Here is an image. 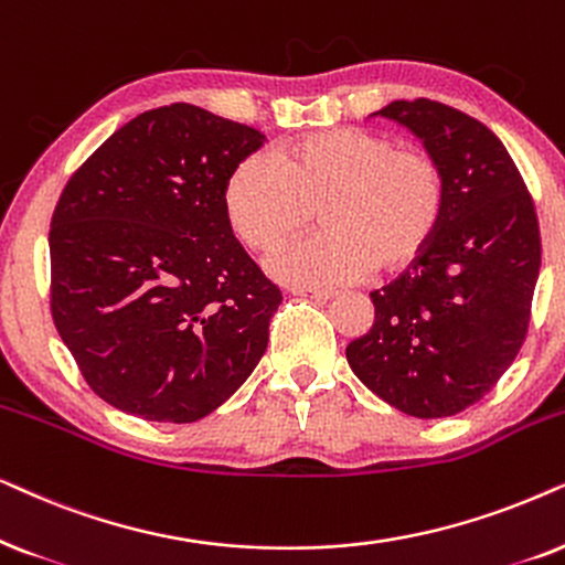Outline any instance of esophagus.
<instances>
[{
  "instance_id": "1",
  "label": "esophagus",
  "mask_w": 565,
  "mask_h": 565,
  "mask_svg": "<svg viewBox=\"0 0 565 565\" xmlns=\"http://www.w3.org/2000/svg\"><path fill=\"white\" fill-rule=\"evenodd\" d=\"M291 295L297 297H310L318 299V302H328V299L335 297L333 289H310V287H291Z\"/></svg>"
}]
</instances>
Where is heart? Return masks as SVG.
<instances>
[{
    "mask_svg": "<svg viewBox=\"0 0 565 565\" xmlns=\"http://www.w3.org/2000/svg\"><path fill=\"white\" fill-rule=\"evenodd\" d=\"M449 188L439 160L401 149L385 131L326 129L284 149L253 152L224 180L222 209L239 243L270 253L312 222L318 235L270 258V274L297 287H333L416 266L439 235Z\"/></svg>",
    "mask_w": 565,
    "mask_h": 565,
    "instance_id": "heart-1",
    "label": "heart"
}]
</instances>
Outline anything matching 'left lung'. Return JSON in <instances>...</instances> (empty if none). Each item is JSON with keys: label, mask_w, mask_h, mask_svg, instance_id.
Segmentation results:
<instances>
[{"label": "left lung", "mask_w": 565, "mask_h": 565, "mask_svg": "<svg viewBox=\"0 0 565 565\" xmlns=\"http://www.w3.org/2000/svg\"><path fill=\"white\" fill-rule=\"evenodd\" d=\"M447 175L449 204L416 266L372 291L374 326L345 345L353 374L416 418L455 416L493 390L530 328L540 274L532 195L499 137L445 103L395 100Z\"/></svg>", "instance_id": "left-lung-1"}]
</instances>
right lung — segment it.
Here are the masks:
<instances>
[{"label":"right lung","instance_id":"add662e5","mask_svg":"<svg viewBox=\"0 0 565 565\" xmlns=\"http://www.w3.org/2000/svg\"><path fill=\"white\" fill-rule=\"evenodd\" d=\"M260 131L188 103L147 110L66 180L51 216V318L113 408L191 424L258 364L281 289L232 235V168Z\"/></svg>","mask_w":565,"mask_h":565}]
</instances>
